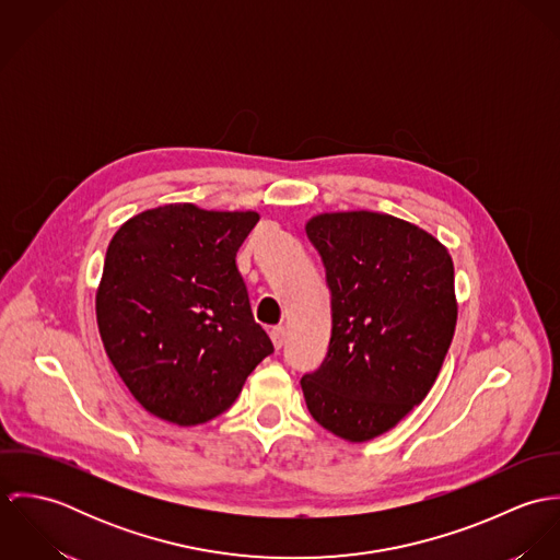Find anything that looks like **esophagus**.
Returning <instances> with one entry per match:
<instances>
[{
    "mask_svg": "<svg viewBox=\"0 0 560 560\" xmlns=\"http://www.w3.org/2000/svg\"><path fill=\"white\" fill-rule=\"evenodd\" d=\"M269 336H271L273 347H276V349H280V347L284 345V340H287V327H284V325H276V327H271Z\"/></svg>",
    "mask_w": 560,
    "mask_h": 560,
    "instance_id": "obj_1",
    "label": "esophagus"
}]
</instances>
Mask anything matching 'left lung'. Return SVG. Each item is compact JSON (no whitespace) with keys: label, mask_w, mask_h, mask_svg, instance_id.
<instances>
[{"label":"left lung","mask_w":560,"mask_h":560,"mask_svg":"<svg viewBox=\"0 0 560 560\" xmlns=\"http://www.w3.org/2000/svg\"><path fill=\"white\" fill-rule=\"evenodd\" d=\"M331 291V338L302 377L308 411L360 444L390 429L433 388L457 325L444 243L388 213L334 211L306 222Z\"/></svg>","instance_id":"8db88e82"}]
</instances>
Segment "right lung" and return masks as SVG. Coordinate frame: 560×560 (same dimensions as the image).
I'll return each instance as SVG.
<instances>
[{
  "mask_svg": "<svg viewBox=\"0 0 560 560\" xmlns=\"http://www.w3.org/2000/svg\"><path fill=\"white\" fill-rule=\"evenodd\" d=\"M258 218L172 202L129 218L107 245L98 334L133 399L165 422L220 416L273 351L235 265Z\"/></svg>",
  "mask_w": 560,
  "mask_h": 560,
  "instance_id": "add662e5",
  "label": "right lung"
}]
</instances>
